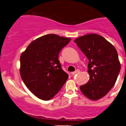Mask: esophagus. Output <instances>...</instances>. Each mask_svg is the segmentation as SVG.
Listing matches in <instances>:
<instances>
[{"label": "esophagus", "mask_w": 126, "mask_h": 126, "mask_svg": "<svg viewBox=\"0 0 126 126\" xmlns=\"http://www.w3.org/2000/svg\"><path fill=\"white\" fill-rule=\"evenodd\" d=\"M79 72H80V70L77 69V70H76V71H75V72H71V75H74V74H76L79 73Z\"/></svg>", "instance_id": "obj_1"}]
</instances>
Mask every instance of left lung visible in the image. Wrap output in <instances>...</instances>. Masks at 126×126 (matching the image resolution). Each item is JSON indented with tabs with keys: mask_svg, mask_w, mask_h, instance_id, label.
Returning <instances> with one entry per match:
<instances>
[{
	"mask_svg": "<svg viewBox=\"0 0 126 126\" xmlns=\"http://www.w3.org/2000/svg\"><path fill=\"white\" fill-rule=\"evenodd\" d=\"M74 42L89 60L90 79L80 88L86 97L97 101L105 96L116 83L121 69L117 51L110 42L97 34L82 36Z\"/></svg>",
	"mask_w": 126,
	"mask_h": 126,
	"instance_id": "obj_1",
	"label": "left lung"
}]
</instances>
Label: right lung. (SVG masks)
<instances>
[{
  "mask_svg": "<svg viewBox=\"0 0 126 126\" xmlns=\"http://www.w3.org/2000/svg\"><path fill=\"white\" fill-rule=\"evenodd\" d=\"M71 39L55 34L44 35L33 41L21 54V78L40 99L52 98L68 79V74L61 68L58 54Z\"/></svg>",
  "mask_w": 126,
  "mask_h": 126,
  "instance_id": "obj_1",
  "label": "right lung"
}]
</instances>
